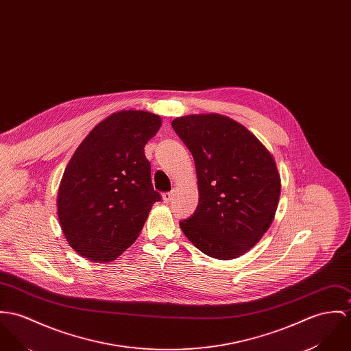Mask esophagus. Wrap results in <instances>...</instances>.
<instances>
[{"label":"esophagus","instance_id":"1","mask_svg":"<svg viewBox=\"0 0 351 351\" xmlns=\"http://www.w3.org/2000/svg\"><path fill=\"white\" fill-rule=\"evenodd\" d=\"M162 198L165 202H170L173 198H174V191H166L162 194Z\"/></svg>","mask_w":351,"mask_h":351}]
</instances>
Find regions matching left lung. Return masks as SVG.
<instances>
[{"instance_id": "left-lung-1", "label": "left lung", "mask_w": 351, "mask_h": 351, "mask_svg": "<svg viewBox=\"0 0 351 351\" xmlns=\"http://www.w3.org/2000/svg\"><path fill=\"white\" fill-rule=\"evenodd\" d=\"M171 128L191 150L198 180V206L180 221L205 255L230 260L248 252L274 220L280 176L255 135L219 114L176 118Z\"/></svg>"}]
</instances>
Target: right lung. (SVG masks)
I'll return each instance as SVG.
<instances>
[{
    "instance_id": "1",
    "label": "right lung",
    "mask_w": 351,
    "mask_h": 351,
    "mask_svg": "<svg viewBox=\"0 0 351 351\" xmlns=\"http://www.w3.org/2000/svg\"><path fill=\"white\" fill-rule=\"evenodd\" d=\"M160 128L146 111H121L100 122L64 170L58 215L64 236L80 256L112 261L135 241L154 202L145 145Z\"/></svg>"
}]
</instances>
